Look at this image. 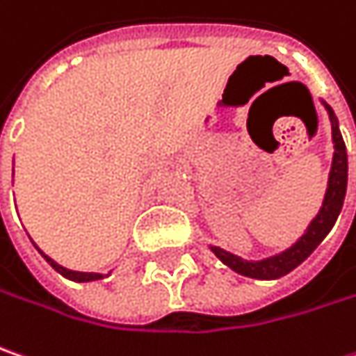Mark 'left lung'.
<instances>
[{
    "instance_id": "obj_1",
    "label": "left lung",
    "mask_w": 356,
    "mask_h": 356,
    "mask_svg": "<svg viewBox=\"0 0 356 356\" xmlns=\"http://www.w3.org/2000/svg\"><path fill=\"white\" fill-rule=\"evenodd\" d=\"M321 104L325 106V110L329 114L332 144H334L329 182H327V192H325L323 204L318 208L316 216L311 220V224L307 226L305 234L296 240L293 246H289L286 250L273 254V257H266L262 260H246V258L236 257V254L224 250L220 246H210L214 257L218 258L222 264H226L228 268H232L234 273H238V275L248 276V278H258V280H275V278L289 275L298 264H302L307 258L311 257L312 250L327 238L330 228L334 226L339 214H341V208H343V202H345V194H347V146H345L343 134L339 130V120L334 116L332 108L323 99H321Z\"/></svg>"
}]
</instances>
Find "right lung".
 Segmentation results:
<instances>
[{
  "mask_svg": "<svg viewBox=\"0 0 356 356\" xmlns=\"http://www.w3.org/2000/svg\"><path fill=\"white\" fill-rule=\"evenodd\" d=\"M33 246L38 248V244H35V242H33ZM38 252L45 258V262H47L54 270H58V273H60L62 276H65L67 280H74V282H92V280H102L104 276H108V275H102V273H80V270H70V268H65V266H62V264H58L54 258L47 257L44 250H40V248H38Z\"/></svg>",
  "mask_w": 356,
  "mask_h": 356,
  "instance_id": "1",
  "label": "right lung"
}]
</instances>
